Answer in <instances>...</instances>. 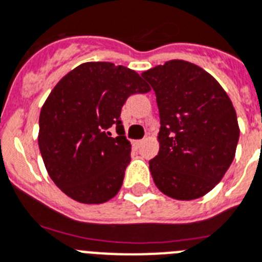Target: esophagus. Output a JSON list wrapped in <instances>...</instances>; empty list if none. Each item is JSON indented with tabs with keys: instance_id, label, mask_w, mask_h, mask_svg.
<instances>
[{
	"instance_id": "34e87169",
	"label": "esophagus",
	"mask_w": 262,
	"mask_h": 262,
	"mask_svg": "<svg viewBox=\"0 0 262 262\" xmlns=\"http://www.w3.org/2000/svg\"><path fill=\"white\" fill-rule=\"evenodd\" d=\"M142 144H144V140H137V141L133 142V145H135L136 148H140V146H141Z\"/></svg>"
}]
</instances>
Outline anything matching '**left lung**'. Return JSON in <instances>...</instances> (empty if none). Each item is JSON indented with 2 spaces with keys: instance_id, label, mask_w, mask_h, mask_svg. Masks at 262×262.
<instances>
[{
  "instance_id": "8db88e82",
  "label": "left lung",
  "mask_w": 262,
  "mask_h": 262,
  "mask_svg": "<svg viewBox=\"0 0 262 262\" xmlns=\"http://www.w3.org/2000/svg\"><path fill=\"white\" fill-rule=\"evenodd\" d=\"M141 76L150 83L160 113L159 155L149 161L156 187L178 201L203 196L222 180L239 138L230 98L207 71L169 60Z\"/></svg>"
}]
</instances>
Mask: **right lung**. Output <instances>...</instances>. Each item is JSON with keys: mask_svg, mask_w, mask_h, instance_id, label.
Listing matches in <instances>:
<instances>
[{"mask_svg": "<svg viewBox=\"0 0 262 262\" xmlns=\"http://www.w3.org/2000/svg\"><path fill=\"white\" fill-rule=\"evenodd\" d=\"M148 91L137 72L109 61L83 63L54 87L40 112L37 140L48 175L67 196L99 205L118 193L130 163L121 109L130 95Z\"/></svg>", "mask_w": 262, "mask_h": 262, "instance_id": "1", "label": "right lung"}]
</instances>
